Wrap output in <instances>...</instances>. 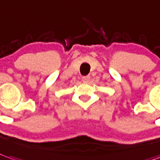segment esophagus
Returning a JSON list of instances; mask_svg holds the SVG:
<instances>
[{
  "label": "esophagus",
  "mask_w": 160,
  "mask_h": 160,
  "mask_svg": "<svg viewBox=\"0 0 160 160\" xmlns=\"http://www.w3.org/2000/svg\"><path fill=\"white\" fill-rule=\"evenodd\" d=\"M89 80H90V76L82 77V81H83L84 83H88Z\"/></svg>",
  "instance_id": "34e87169"
}]
</instances>
